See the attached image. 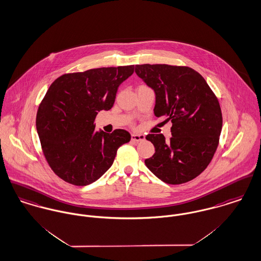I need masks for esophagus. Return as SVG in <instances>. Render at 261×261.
I'll list each match as a JSON object with an SVG mask.
<instances>
[{
	"mask_svg": "<svg viewBox=\"0 0 261 261\" xmlns=\"http://www.w3.org/2000/svg\"><path fill=\"white\" fill-rule=\"evenodd\" d=\"M144 140H145V137L143 135L132 134V141H134V142H142Z\"/></svg>",
	"mask_w": 261,
	"mask_h": 261,
	"instance_id": "esophagus-1",
	"label": "esophagus"
}]
</instances>
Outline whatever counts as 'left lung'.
<instances>
[{
    "instance_id": "obj_1",
    "label": "left lung",
    "mask_w": 261,
    "mask_h": 261,
    "mask_svg": "<svg viewBox=\"0 0 261 261\" xmlns=\"http://www.w3.org/2000/svg\"><path fill=\"white\" fill-rule=\"evenodd\" d=\"M137 74L155 92L154 116L171 121V138L149 134L154 154L144 164L169 185L186 184L211 164L219 143L222 114L203 76L185 66L136 65Z\"/></svg>"
}]
</instances>
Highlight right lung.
Listing matches in <instances>:
<instances>
[{
    "instance_id": "1",
    "label": "right lung",
    "mask_w": 261,
    "mask_h": 261,
    "mask_svg": "<svg viewBox=\"0 0 261 261\" xmlns=\"http://www.w3.org/2000/svg\"><path fill=\"white\" fill-rule=\"evenodd\" d=\"M134 69L132 65L70 72L49 86L36 126L48 166L66 182L93 184L112 166L119 146L130 141L124 129L96 132L95 120L99 111L113 108L119 85Z\"/></svg>"
}]
</instances>
